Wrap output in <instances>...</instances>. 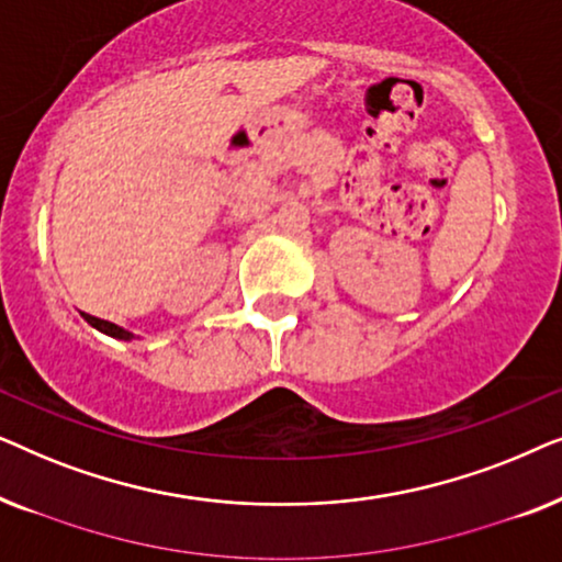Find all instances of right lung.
I'll list each match as a JSON object with an SVG mask.
<instances>
[{
    "mask_svg": "<svg viewBox=\"0 0 562 562\" xmlns=\"http://www.w3.org/2000/svg\"><path fill=\"white\" fill-rule=\"evenodd\" d=\"M81 314H83V319H87L91 327L99 329V333H104V335H110V337H117V340H133V337H135L133 333H127V329H122V327L114 325V322L91 317V314H87V312H81Z\"/></svg>",
    "mask_w": 562,
    "mask_h": 562,
    "instance_id": "right-lung-1",
    "label": "right lung"
}]
</instances>
